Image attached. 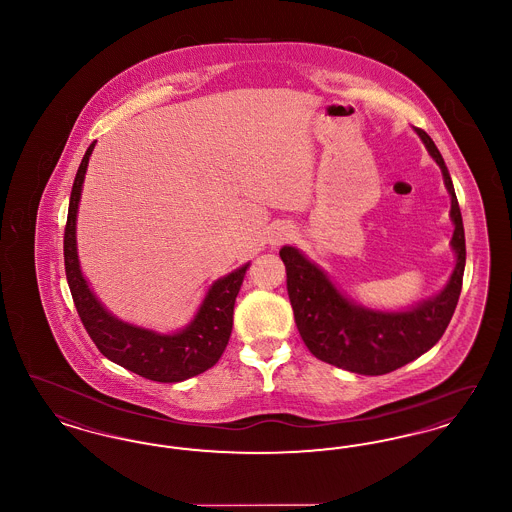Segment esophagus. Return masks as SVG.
<instances>
[{
  "instance_id": "obj_1",
  "label": "esophagus",
  "mask_w": 512,
  "mask_h": 512,
  "mask_svg": "<svg viewBox=\"0 0 512 512\" xmlns=\"http://www.w3.org/2000/svg\"><path fill=\"white\" fill-rule=\"evenodd\" d=\"M293 238V228L286 222H280V224H274L270 230H268V244L272 247H280V245L288 244Z\"/></svg>"
}]
</instances>
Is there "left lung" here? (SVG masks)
Returning <instances> with one entry per match:
<instances>
[{
    "label": "left lung",
    "instance_id": "obj_1",
    "mask_svg": "<svg viewBox=\"0 0 512 512\" xmlns=\"http://www.w3.org/2000/svg\"><path fill=\"white\" fill-rule=\"evenodd\" d=\"M414 132L438 163L443 184L451 195L455 268L441 292L399 311L370 309L341 292L303 251L293 245L280 249L293 317L309 351L328 365L365 376L388 374L430 351L453 317L463 288L466 245L455 188L432 138L420 128H414Z\"/></svg>",
    "mask_w": 512,
    "mask_h": 512
}]
</instances>
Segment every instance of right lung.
<instances>
[{"mask_svg": "<svg viewBox=\"0 0 512 512\" xmlns=\"http://www.w3.org/2000/svg\"><path fill=\"white\" fill-rule=\"evenodd\" d=\"M96 142L86 149L74 178L65 228V272L73 293L78 317L99 351L113 363L136 372L153 382H184L217 365L224 353L234 322V303L244 282L249 263L215 280L205 293L201 305L188 326L161 334L157 330L136 326L115 317L92 292L78 261L76 217L88 161Z\"/></svg>", "mask_w": 512, "mask_h": 512, "instance_id": "1", "label": "right lung"}]
</instances>
